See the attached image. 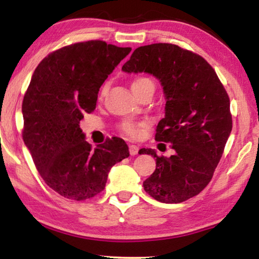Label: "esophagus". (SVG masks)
I'll use <instances>...</instances> for the list:
<instances>
[{
	"instance_id": "esophagus-1",
	"label": "esophagus",
	"mask_w": 259,
	"mask_h": 259,
	"mask_svg": "<svg viewBox=\"0 0 259 259\" xmlns=\"http://www.w3.org/2000/svg\"><path fill=\"white\" fill-rule=\"evenodd\" d=\"M138 150H140V148H138L137 145H135V144H130L129 145V151H130V155L131 156L137 155L138 154Z\"/></svg>"
}]
</instances>
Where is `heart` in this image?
I'll list each match as a JSON object with an SVG mask.
<instances>
[{"label": "heart", "instance_id": "heart-1", "mask_svg": "<svg viewBox=\"0 0 259 259\" xmlns=\"http://www.w3.org/2000/svg\"><path fill=\"white\" fill-rule=\"evenodd\" d=\"M108 89H109V84L105 82L104 84L101 87V90H100L101 98L107 95ZM131 89H133L135 95H137L138 93L143 92V90H147V89L154 90L155 83L151 78L147 77V76H136V77H134L133 81H131ZM142 125L143 124H141V123H136L134 121H130V119H125V121L121 122V124H119V129L131 137H137L138 134H140V128Z\"/></svg>", "mask_w": 259, "mask_h": 259}]
</instances>
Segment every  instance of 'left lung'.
I'll return each mask as SVG.
<instances>
[{
    "mask_svg": "<svg viewBox=\"0 0 259 259\" xmlns=\"http://www.w3.org/2000/svg\"><path fill=\"white\" fill-rule=\"evenodd\" d=\"M125 72H148L165 94V117L155 140L171 143L175 154L157 156L156 170L144 190L162 203H182L209 184L232 129L230 100L213 68L202 56L171 43L135 49L122 67Z\"/></svg>",
    "mask_w": 259,
    "mask_h": 259,
    "instance_id": "1",
    "label": "left lung"
}]
</instances>
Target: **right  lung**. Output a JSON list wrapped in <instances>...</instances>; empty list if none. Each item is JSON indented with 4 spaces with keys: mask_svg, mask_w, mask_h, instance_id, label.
I'll return each mask as SVG.
<instances>
[{
    "mask_svg": "<svg viewBox=\"0 0 259 259\" xmlns=\"http://www.w3.org/2000/svg\"><path fill=\"white\" fill-rule=\"evenodd\" d=\"M131 52L100 39L63 47L43 58L24 94V144L49 188L84 201L105 188L111 166L129 156L122 138L93 149L79 121L96 108L101 85Z\"/></svg>",
    "mask_w": 259,
    "mask_h": 259,
    "instance_id": "add662e5",
    "label": "right lung"
}]
</instances>
